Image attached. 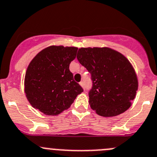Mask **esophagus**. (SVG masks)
<instances>
[{
	"mask_svg": "<svg viewBox=\"0 0 157 157\" xmlns=\"http://www.w3.org/2000/svg\"><path fill=\"white\" fill-rule=\"evenodd\" d=\"M79 84H80V86H82V88H85V84H84V82H79Z\"/></svg>",
	"mask_w": 157,
	"mask_h": 157,
	"instance_id": "34e87169",
	"label": "esophagus"
}]
</instances>
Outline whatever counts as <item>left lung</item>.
Returning <instances> with one entry per match:
<instances>
[{"label":"left lung","mask_w":157,"mask_h":157,"mask_svg":"<svg viewBox=\"0 0 157 157\" xmlns=\"http://www.w3.org/2000/svg\"><path fill=\"white\" fill-rule=\"evenodd\" d=\"M78 61L91 74V108L100 116L113 117L130 107L138 90L135 70L124 56L107 47L80 48Z\"/></svg>","instance_id":"8db88e82"}]
</instances>
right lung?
Wrapping results in <instances>:
<instances>
[{
  "label": "right lung",
  "instance_id": "right-lung-1",
  "mask_svg": "<svg viewBox=\"0 0 157 157\" xmlns=\"http://www.w3.org/2000/svg\"><path fill=\"white\" fill-rule=\"evenodd\" d=\"M77 50V47L51 46L32 60L25 73V93L34 108L44 114L57 115L83 92L69 70Z\"/></svg>",
  "mask_w": 157,
  "mask_h": 157
}]
</instances>
